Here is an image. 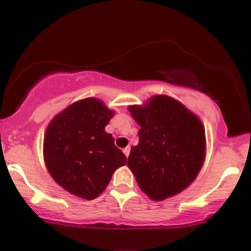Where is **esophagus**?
Returning <instances> with one entry per match:
<instances>
[{
    "instance_id": "esophagus-1",
    "label": "esophagus",
    "mask_w": 251,
    "mask_h": 251,
    "mask_svg": "<svg viewBox=\"0 0 251 251\" xmlns=\"http://www.w3.org/2000/svg\"><path fill=\"white\" fill-rule=\"evenodd\" d=\"M124 154L126 155V158H128V154H130V147H126L125 149H124Z\"/></svg>"
}]
</instances>
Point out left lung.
<instances>
[{"label":"left lung","instance_id":"1","mask_svg":"<svg viewBox=\"0 0 251 251\" xmlns=\"http://www.w3.org/2000/svg\"><path fill=\"white\" fill-rule=\"evenodd\" d=\"M140 125L139 144L127 167L141 191L152 201L178 195L197 178L206 156L201 120L169 96L156 95L143 106H128Z\"/></svg>","mask_w":251,"mask_h":251}]
</instances>
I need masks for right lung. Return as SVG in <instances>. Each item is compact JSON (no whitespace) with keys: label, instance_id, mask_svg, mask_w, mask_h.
<instances>
[{"label":"right lung","instance_id":"right-lung-1","mask_svg":"<svg viewBox=\"0 0 251 251\" xmlns=\"http://www.w3.org/2000/svg\"><path fill=\"white\" fill-rule=\"evenodd\" d=\"M115 111L99 99L69 104L49 123L44 135L47 169L63 189L84 200L99 197L113 172L127 163L104 131Z\"/></svg>","mask_w":251,"mask_h":251}]
</instances>
